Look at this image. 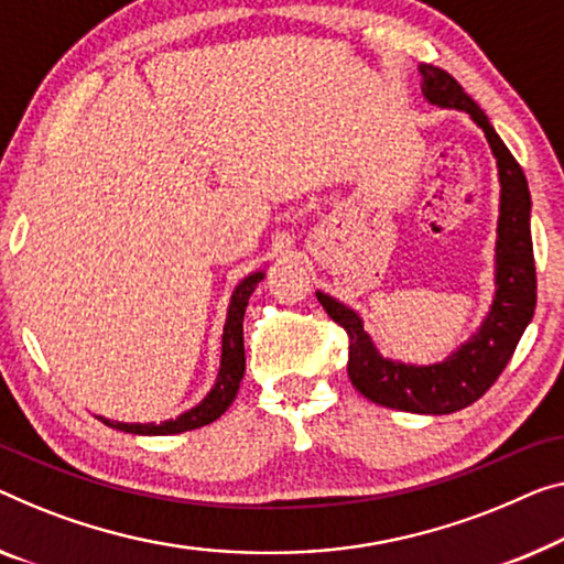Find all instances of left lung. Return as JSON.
I'll return each instance as SVG.
<instances>
[{"instance_id": "8db88e82", "label": "left lung", "mask_w": 564, "mask_h": 564, "mask_svg": "<svg viewBox=\"0 0 564 564\" xmlns=\"http://www.w3.org/2000/svg\"><path fill=\"white\" fill-rule=\"evenodd\" d=\"M420 90L427 104L438 108H456L470 116L486 133L499 170V223L497 256H494V301L486 318L468 341L451 351L443 362L405 365L377 351L372 336L365 332L362 316L355 308L324 291H316L318 304L336 324L349 334V380L377 405L405 410L420 415H448L468 408L499 380L509 365L519 339L532 322L536 306V273L529 217L527 176L511 151L503 147L499 133L486 113L464 94V88L448 73L435 65H420Z\"/></svg>"}]
</instances>
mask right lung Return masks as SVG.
<instances>
[{
    "instance_id": "add662e5",
    "label": "right lung",
    "mask_w": 564,
    "mask_h": 564,
    "mask_svg": "<svg viewBox=\"0 0 564 564\" xmlns=\"http://www.w3.org/2000/svg\"><path fill=\"white\" fill-rule=\"evenodd\" d=\"M263 271H256L242 279L235 285L230 306H228V318H225L223 329V355H220V372H217V380L205 398H202L199 405L189 408L187 413L162 420V423H119V420H104L108 427H116V431L133 433V435H174L184 431H195V427L209 425L220 417L225 410L232 405L235 394L240 390V380L246 375V347H242V316H246L248 299L253 296L256 285L263 281Z\"/></svg>"
}]
</instances>
